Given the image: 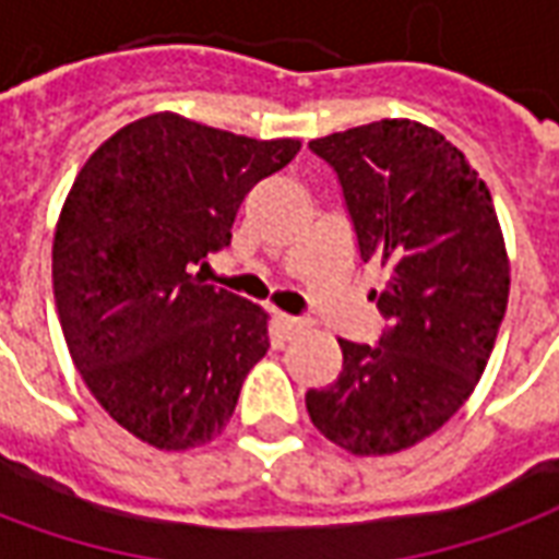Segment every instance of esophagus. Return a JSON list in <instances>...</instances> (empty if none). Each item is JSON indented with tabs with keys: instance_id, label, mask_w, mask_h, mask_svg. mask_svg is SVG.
<instances>
[{
	"instance_id": "esophagus-1",
	"label": "esophagus",
	"mask_w": 559,
	"mask_h": 559,
	"mask_svg": "<svg viewBox=\"0 0 559 559\" xmlns=\"http://www.w3.org/2000/svg\"><path fill=\"white\" fill-rule=\"evenodd\" d=\"M278 326L284 329V335H296V332H302V329H308V320H305V317L278 314Z\"/></svg>"
}]
</instances>
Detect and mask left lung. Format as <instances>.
Listing matches in <instances>:
<instances>
[{
    "mask_svg": "<svg viewBox=\"0 0 559 559\" xmlns=\"http://www.w3.org/2000/svg\"><path fill=\"white\" fill-rule=\"evenodd\" d=\"M308 148L338 173L362 260L386 272L371 290L386 326L377 344L338 338V380L305 407L341 449L392 455L443 428L488 365L509 302L500 221L464 152L428 126L380 119Z\"/></svg>",
    "mask_w": 559,
    "mask_h": 559,
    "instance_id": "1",
    "label": "left lung"
}]
</instances>
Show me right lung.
I'll return each mask as SVG.
<instances>
[{
    "instance_id": "add662e5",
    "label": "right lung",
    "mask_w": 559,
    "mask_h": 559,
    "mask_svg": "<svg viewBox=\"0 0 559 559\" xmlns=\"http://www.w3.org/2000/svg\"><path fill=\"white\" fill-rule=\"evenodd\" d=\"M299 146L152 114L71 185L53 236L59 323L95 401L143 443L215 440L266 356V311L193 269L230 245L245 194Z\"/></svg>"
}]
</instances>
